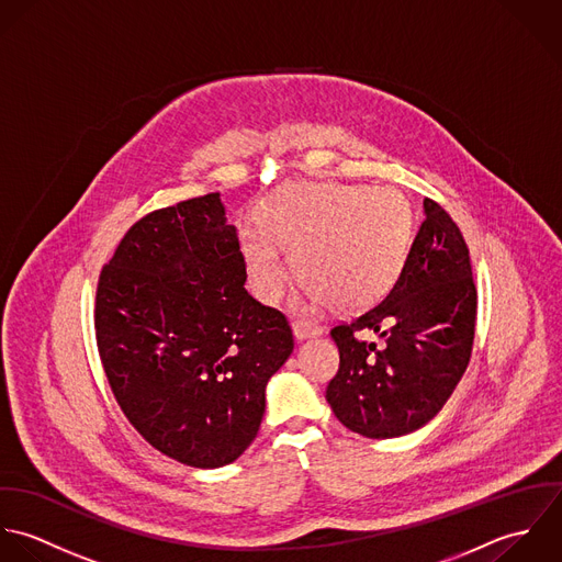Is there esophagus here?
Instances as JSON below:
<instances>
[{
    "mask_svg": "<svg viewBox=\"0 0 562 562\" xmlns=\"http://www.w3.org/2000/svg\"><path fill=\"white\" fill-rule=\"evenodd\" d=\"M324 333V328L315 322H293V335L297 340H304V338L319 337Z\"/></svg>",
    "mask_w": 562,
    "mask_h": 562,
    "instance_id": "1",
    "label": "esophagus"
}]
</instances>
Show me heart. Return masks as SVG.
<instances>
[{
  "instance_id": "b5f03b06",
  "label": "heart",
  "mask_w": 562,
  "mask_h": 562,
  "mask_svg": "<svg viewBox=\"0 0 562 562\" xmlns=\"http://www.w3.org/2000/svg\"><path fill=\"white\" fill-rule=\"evenodd\" d=\"M413 206L393 187L295 184L262 209V234L243 232L240 254L251 293L278 304L289 269L304 280V297L335 311L380 302L397 282L413 240Z\"/></svg>"
}]
</instances>
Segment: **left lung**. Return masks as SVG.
Listing matches in <instances>:
<instances>
[{"label":"left lung","mask_w":562,"mask_h":562,"mask_svg":"<svg viewBox=\"0 0 562 562\" xmlns=\"http://www.w3.org/2000/svg\"><path fill=\"white\" fill-rule=\"evenodd\" d=\"M402 273L389 295L333 328L340 353L326 400L338 422L367 439L426 426L460 382L473 347L477 293L469 247L430 198ZM375 331L380 346L357 335Z\"/></svg>","instance_id":"obj_1"}]
</instances>
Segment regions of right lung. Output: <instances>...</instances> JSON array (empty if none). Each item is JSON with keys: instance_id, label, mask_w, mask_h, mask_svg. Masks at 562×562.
Wrapping results in <instances>:
<instances>
[{"instance_id": "1", "label": "right lung", "mask_w": 562, "mask_h": 562, "mask_svg": "<svg viewBox=\"0 0 562 562\" xmlns=\"http://www.w3.org/2000/svg\"><path fill=\"white\" fill-rule=\"evenodd\" d=\"M245 280L220 193L138 220L100 273L95 337L114 400L151 448L189 467L249 448L265 386L293 351L286 317Z\"/></svg>"}]
</instances>
